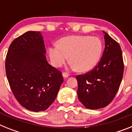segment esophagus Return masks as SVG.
<instances>
[{"label": "esophagus", "instance_id": "1", "mask_svg": "<svg viewBox=\"0 0 132 132\" xmlns=\"http://www.w3.org/2000/svg\"><path fill=\"white\" fill-rule=\"evenodd\" d=\"M63 77L64 78H67L69 77V74H68L67 73H63Z\"/></svg>", "mask_w": 132, "mask_h": 132}]
</instances>
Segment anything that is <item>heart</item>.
I'll list each match as a JSON object with an SVG mask.
<instances>
[{
    "label": "heart",
    "mask_w": 132,
    "mask_h": 132,
    "mask_svg": "<svg viewBox=\"0 0 132 132\" xmlns=\"http://www.w3.org/2000/svg\"><path fill=\"white\" fill-rule=\"evenodd\" d=\"M103 51L101 39L89 36H69L64 37L48 47V56L51 64L60 67L65 64L69 56V67L87 71L97 65Z\"/></svg>",
    "instance_id": "b5f03b06"
}]
</instances>
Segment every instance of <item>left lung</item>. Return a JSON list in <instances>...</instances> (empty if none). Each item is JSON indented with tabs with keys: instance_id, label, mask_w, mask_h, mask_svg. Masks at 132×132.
Instances as JSON below:
<instances>
[{
	"instance_id": "1",
	"label": "left lung",
	"mask_w": 132,
	"mask_h": 132,
	"mask_svg": "<svg viewBox=\"0 0 132 132\" xmlns=\"http://www.w3.org/2000/svg\"><path fill=\"white\" fill-rule=\"evenodd\" d=\"M103 33L105 48L98 64L93 70L76 77L79 101L89 109L107 106L116 95L123 75L120 46L105 31Z\"/></svg>"
}]
</instances>
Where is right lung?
Listing matches in <instances>:
<instances>
[{"label": "right lung", "mask_w": 132, "mask_h": 132, "mask_svg": "<svg viewBox=\"0 0 132 132\" xmlns=\"http://www.w3.org/2000/svg\"><path fill=\"white\" fill-rule=\"evenodd\" d=\"M46 53L42 34L29 31L12 42L6 54L12 92L21 106L34 112L47 109L63 82L61 72L48 63Z\"/></svg>", "instance_id": "add662e5"}]
</instances>
